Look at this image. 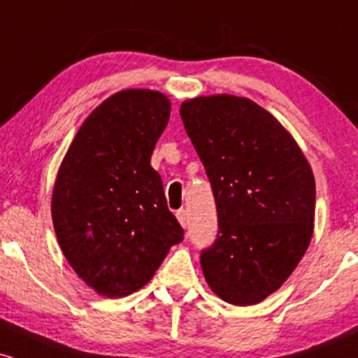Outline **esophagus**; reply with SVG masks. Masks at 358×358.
Instances as JSON below:
<instances>
[{"instance_id": "esophagus-1", "label": "esophagus", "mask_w": 358, "mask_h": 358, "mask_svg": "<svg viewBox=\"0 0 358 358\" xmlns=\"http://www.w3.org/2000/svg\"><path fill=\"white\" fill-rule=\"evenodd\" d=\"M176 219H178L180 225H182L183 229L187 227V224H188V215H187V210H185V208H180V210L176 212Z\"/></svg>"}]
</instances>
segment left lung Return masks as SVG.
Returning <instances> with one entry per match:
<instances>
[{"label": "left lung", "instance_id": "obj_1", "mask_svg": "<svg viewBox=\"0 0 358 358\" xmlns=\"http://www.w3.org/2000/svg\"><path fill=\"white\" fill-rule=\"evenodd\" d=\"M215 196L219 234L200 264L213 293L257 305L296 269L315 229V176L301 148L248 97L200 96L180 106Z\"/></svg>", "mask_w": 358, "mask_h": 358}]
</instances>
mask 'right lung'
Here are the masks:
<instances>
[{
  "label": "right lung",
  "instance_id": "1",
  "mask_svg": "<svg viewBox=\"0 0 358 358\" xmlns=\"http://www.w3.org/2000/svg\"><path fill=\"white\" fill-rule=\"evenodd\" d=\"M170 110L158 90H119L85 117L60 163L52 193L57 241L77 276L101 296L141 289L183 241L162 176L151 168Z\"/></svg>",
  "mask_w": 358,
  "mask_h": 358
}]
</instances>
